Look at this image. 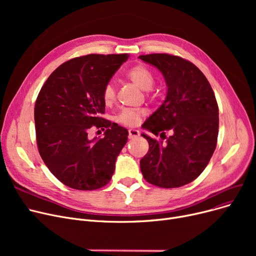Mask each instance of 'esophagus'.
<instances>
[{"label":"esophagus","instance_id":"obj_1","mask_svg":"<svg viewBox=\"0 0 256 256\" xmlns=\"http://www.w3.org/2000/svg\"><path fill=\"white\" fill-rule=\"evenodd\" d=\"M140 135V132L138 130H135V128H130L128 130V138L130 139H134V138H137L139 137Z\"/></svg>","mask_w":256,"mask_h":256}]
</instances>
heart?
<instances>
[{"label":"heart","instance_id":"b5f03b06","mask_svg":"<svg viewBox=\"0 0 256 256\" xmlns=\"http://www.w3.org/2000/svg\"><path fill=\"white\" fill-rule=\"evenodd\" d=\"M128 78L135 84L137 87L144 91H148L152 88L154 83V74L150 68L144 65L134 66L128 72ZM116 98V89L112 83H108L102 90V100L106 104H111ZM142 112L135 110H124L121 112L116 120L119 124L134 126L140 122Z\"/></svg>","mask_w":256,"mask_h":256}]
</instances>
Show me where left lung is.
<instances>
[{
  "mask_svg": "<svg viewBox=\"0 0 256 256\" xmlns=\"http://www.w3.org/2000/svg\"><path fill=\"white\" fill-rule=\"evenodd\" d=\"M139 58L163 74L167 94L142 128L162 140L142 134L150 150L140 160L144 178L160 188H178L193 182L216 150L219 109L206 76L193 63L168 54ZM170 136L163 142L164 130Z\"/></svg>",
  "mask_w": 256,
  "mask_h": 256,
  "instance_id": "obj_1",
  "label": "left lung"
}]
</instances>
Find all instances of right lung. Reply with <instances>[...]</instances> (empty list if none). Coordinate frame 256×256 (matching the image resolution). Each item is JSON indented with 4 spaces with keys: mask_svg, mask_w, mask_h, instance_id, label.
Here are the masks:
<instances>
[{
    "mask_svg": "<svg viewBox=\"0 0 256 256\" xmlns=\"http://www.w3.org/2000/svg\"><path fill=\"white\" fill-rule=\"evenodd\" d=\"M128 58L120 55L78 57L54 70L34 109L36 140L50 171L76 190H96L112 178L118 154L128 142L126 128L102 117L104 87ZM93 126L106 130L90 140Z\"/></svg>",
    "mask_w": 256,
    "mask_h": 256,
    "instance_id": "1",
    "label": "right lung"
}]
</instances>
